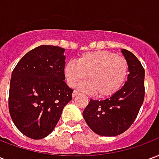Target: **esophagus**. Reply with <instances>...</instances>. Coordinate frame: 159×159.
Masks as SVG:
<instances>
[{
    "instance_id": "34e87169",
    "label": "esophagus",
    "mask_w": 159,
    "mask_h": 159,
    "mask_svg": "<svg viewBox=\"0 0 159 159\" xmlns=\"http://www.w3.org/2000/svg\"><path fill=\"white\" fill-rule=\"evenodd\" d=\"M78 94H79V93H78V92H76V90H74V91H73V93H72V97L74 98V97L77 96Z\"/></svg>"
}]
</instances>
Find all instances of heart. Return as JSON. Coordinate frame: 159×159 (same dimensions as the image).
<instances>
[{"label": "heart", "instance_id": "heart-1", "mask_svg": "<svg viewBox=\"0 0 159 159\" xmlns=\"http://www.w3.org/2000/svg\"><path fill=\"white\" fill-rule=\"evenodd\" d=\"M64 75L70 87H75L88 76L89 82L80 83L77 88L89 94L109 98L119 91L129 75V64L123 57L108 51L83 53L75 62L64 67Z\"/></svg>", "mask_w": 159, "mask_h": 159}]
</instances>
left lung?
Segmentation results:
<instances>
[{"label":"left lung","instance_id":"1","mask_svg":"<svg viewBox=\"0 0 159 159\" xmlns=\"http://www.w3.org/2000/svg\"><path fill=\"white\" fill-rule=\"evenodd\" d=\"M121 52L129 71L123 88L106 100H90L83 112L89 127L102 136H116L125 132L135 120L144 101L143 66L131 52L126 49Z\"/></svg>","mask_w":159,"mask_h":159}]
</instances>
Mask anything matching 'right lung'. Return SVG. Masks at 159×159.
I'll return each mask as SVG.
<instances>
[{
	"mask_svg": "<svg viewBox=\"0 0 159 159\" xmlns=\"http://www.w3.org/2000/svg\"><path fill=\"white\" fill-rule=\"evenodd\" d=\"M65 49L42 45L19 60L10 81L8 107L17 129L40 140L52 133L73 90L64 80Z\"/></svg>",
	"mask_w": 159,
	"mask_h": 159,
	"instance_id": "right-lung-1",
	"label": "right lung"
}]
</instances>
